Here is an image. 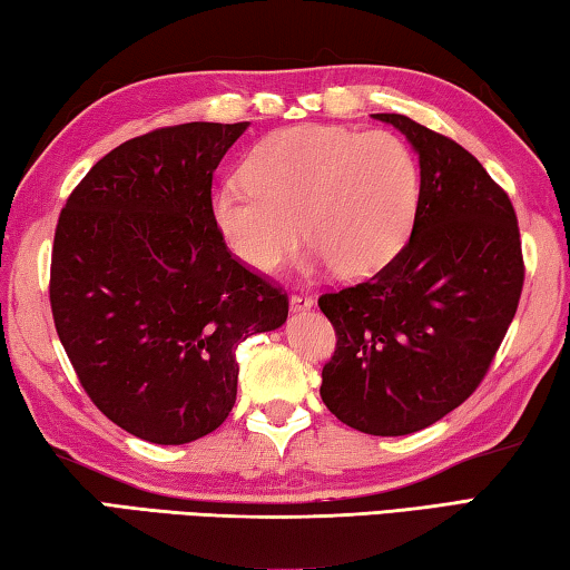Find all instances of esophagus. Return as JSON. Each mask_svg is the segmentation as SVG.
<instances>
[{
	"label": "esophagus",
	"mask_w": 570,
	"mask_h": 570,
	"mask_svg": "<svg viewBox=\"0 0 570 570\" xmlns=\"http://www.w3.org/2000/svg\"><path fill=\"white\" fill-rule=\"evenodd\" d=\"M288 304H292V312H304V308L314 306V298L304 292H294L288 296Z\"/></svg>",
	"instance_id": "esophagus-1"
}]
</instances>
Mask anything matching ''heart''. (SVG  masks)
<instances>
[{
    "mask_svg": "<svg viewBox=\"0 0 570 570\" xmlns=\"http://www.w3.org/2000/svg\"><path fill=\"white\" fill-rule=\"evenodd\" d=\"M240 173L246 186L216 193L214 224L230 254L262 274L276 272L306 236L320 264L344 278L370 276L402 248L417 210V160L382 130H278Z\"/></svg>",
    "mask_w": 570,
    "mask_h": 570,
    "instance_id": "heart-1",
    "label": "heart"
}]
</instances>
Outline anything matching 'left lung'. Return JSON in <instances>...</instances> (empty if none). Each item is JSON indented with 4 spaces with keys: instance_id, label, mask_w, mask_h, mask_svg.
Instances as JSON below:
<instances>
[{
    "instance_id": "obj_1",
    "label": "left lung",
    "mask_w": 570,
    "mask_h": 570,
    "mask_svg": "<svg viewBox=\"0 0 570 570\" xmlns=\"http://www.w3.org/2000/svg\"><path fill=\"white\" fill-rule=\"evenodd\" d=\"M420 156L412 236L362 284L320 296L336 332L322 400L366 435L430 428L485 380L525 282L515 208L480 160L407 115L377 112Z\"/></svg>"
}]
</instances>
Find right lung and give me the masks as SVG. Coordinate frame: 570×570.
Listing matches in <instances>:
<instances>
[{"label":"right lung","mask_w":570,"mask_h":570,"mask_svg":"<svg viewBox=\"0 0 570 570\" xmlns=\"http://www.w3.org/2000/svg\"><path fill=\"white\" fill-rule=\"evenodd\" d=\"M248 122H183L125 140L57 220L50 306L95 407L130 435L186 445L236 402V346L278 330L288 296L230 254L214 170Z\"/></svg>","instance_id":"obj_1"}]
</instances>
